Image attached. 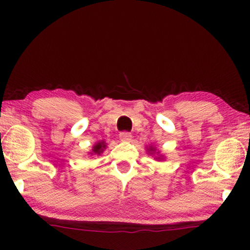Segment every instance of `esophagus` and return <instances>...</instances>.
Segmentation results:
<instances>
[{"label":"esophagus","instance_id":"obj_1","mask_svg":"<svg viewBox=\"0 0 250 250\" xmlns=\"http://www.w3.org/2000/svg\"><path fill=\"white\" fill-rule=\"evenodd\" d=\"M119 139H121L122 141H131L132 134L128 132H122V133H119Z\"/></svg>","mask_w":250,"mask_h":250}]
</instances>
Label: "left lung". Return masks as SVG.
Here are the masks:
<instances>
[{
	"mask_svg": "<svg viewBox=\"0 0 250 250\" xmlns=\"http://www.w3.org/2000/svg\"><path fill=\"white\" fill-rule=\"evenodd\" d=\"M149 151L150 152H151V153H155V151H156V150H155V148H153V146H149ZM160 157H162V156H160ZM160 157H158V159L160 160V159H163V158H160Z\"/></svg>",
	"mask_w": 250,
	"mask_h": 250,
	"instance_id": "1",
	"label": "left lung"
}]
</instances>
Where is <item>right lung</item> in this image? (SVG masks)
Returning <instances> with one entry per match:
<instances>
[{
	"mask_svg": "<svg viewBox=\"0 0 250 250\" xmlns=\"http://www.w3.org/2000/svg\"><path fill=\"white\" fill-rule=\"evenodd\" d=\"M105 143H104V141H99L98 143H95V145L93 146V149H92V152H90L91 153V156H99V155H101L102 152H104V150L105 149Z\"/></svg>",
	"mask_w": 250,
	"mask_h": 250,
	"instance_id": "1",
	"label": "right lung"
}]
</instances>
